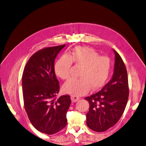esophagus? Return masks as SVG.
Returning a JSON list of instances; mask_svg holds the SVG:
<instances>
[{"label":"esophagus","mask_w":146,"mask_h":146,"mask_svg":"<svg viewBox=\"0 0 146 146\" xmlns=\"http://www.w3.org/2000/svg\"><path fill=\"white\" fill-rule=\"evenodd\" d=\"M79 99H80V97H78L77 95H72L71 96V100L73 102H76Z\"/></svg>","instance_id":"esophagus-1"}]
</instances>
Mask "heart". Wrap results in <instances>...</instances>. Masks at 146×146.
<instances>
[{
    "label": "heart",
    "instance_id": "1",
    "mask_svg": "<svg viewBox=\"0 0 146 146\" xmlns=\"http://www.w3.org/2000/svg\"><path fill=\"white\" fill-rule=\"evenodd\" d=\"M72 63L81 66L78 75L80 78L66 83L63 90L76 95L85 94L91 88L96 90L102 87L108 80L111 69V61L108 56H100L89 47L77 46L55 63V74L62 80H69Z\"/></svg>",
    "mask_w": 146,
    "mask_h": 146
}]
</instances>
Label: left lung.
Returning <instances> with one entry per match:
<instances>
[{
  "instance_id": "obj_1",
  "label": "left lung",
  "mask_w": 146,
  "mask_h": 146,
  "mask_svg": "<svg viewBox=\"0 0 146 146\" xmlns=\"http://www.w3.org/2000/svg\"><path fill=\"white\" fill-rule=\"evenodd\" d=\"M112 78L100 91L85 98L90 104L86 124L98 132L107 130L118 122L124 111L129 95L127 72L118 53Z\"/></svg>"
}]
</instances>
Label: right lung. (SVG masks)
Returning <instances> with one entry per match:
<instances>
[{
	"label": "right lung",
	"mask_w": 146,
	"mask_h": 146,
	"mask_svg": "<svg viewBox=\"0 0 146 146\" xmlns=\"http://www.w3.org/2000/svg\"><path fill=\"white\" fill-rule=\"evenodd\" d=\"M66 44L43 48L30 57L23 76L24 105L33 127L42 133L55 134L67 124L70 96L57 98L59 81L54 70L55 59Z\"/></svg>",
	"instance_id": "add662e5"
}]
</instances>
